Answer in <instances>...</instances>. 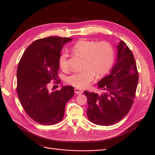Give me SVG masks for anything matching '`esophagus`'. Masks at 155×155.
I'll return each instance as SVG.
<instances>
[{
    "instance_id": "obj_1",
    "label": "esophagus",
    "mask_w": 155,
    "mask_h": 155,
    "mask_svg": "<svg viewBox=\"0 0 155 155\" xmlns=\"http://www.w3.org/2000/svg\"><path fill=\"white\" fill-rule=\"evenodd\" d=\"M75 93L77 94H78V95H80L83 93V91L81 90L80 89H79V88H77V87H75Z\"/></svg>"
}]
</instances>
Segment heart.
Instances as JSON below:
<instances>
[{
	"label": "heart",
	"instance_id": "obj_1",
	"mask_svg": "<svg viewBox=\"0 0 155 155\" xmlns=\"http://www.w3.org/2000/svg\"><path fill=\"white\" fill-rule=\"evenodd\" d=\"M71 50L83 59V70L72 73L65 79L68 84L77 87L88 86L94 80L95 75L97 78L104 76L114 64V50L108 41L97 42L81 38L74 44ZM68 57V53L65 50L59 56V63L64 71L69 69Z\"/></svg>",
	"mask_w": 155,
	"mask_h": 155
}]
</instances>
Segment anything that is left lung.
I'll list each match as a JSON object with an SVG mask.
<instances>
[{"label":"left lung","instance_id":"8db88e82","mask_svg":"<svg viewBox=\"0 0 155 155\" xmlns=\"http://www.w3.org/2000/svg\"><path fill=\"white\" fill-rule=\"evenodd\" d=\"M117 49V63L111 72L97 83L98 89L104 93L84 91L88 104L87 118L97 125L119 122L129 112L136 97L139 73L134 55L123 41Z\"/></svg>","mask_w":155,"mask_h":155}]
</instances>
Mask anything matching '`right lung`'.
<instances>
[{
	"label": "right lung",
	"instance_id": "add662e5",
	"mask_svg": "<svg viewBox=\"0 0 155 155\" xmlns=\"http://www.w3.org/2000/svg\"><path fill=\"white\" fill-rule=\"evenodd\" d=\"M72 38L49 37L36 40L22 56L17 69L16 91L28 116L43 125H52L64 118L65 106L74 95V87L63 86L51 91L48 84L59 78V58L64 44ZM61 80L54 81L59 84Z\"/></svg>",
	"mask_w": 155,
	"mask_h": 155
}]
</instances>
